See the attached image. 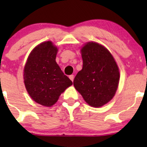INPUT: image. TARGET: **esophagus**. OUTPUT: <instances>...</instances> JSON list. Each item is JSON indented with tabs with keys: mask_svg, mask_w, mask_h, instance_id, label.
<instances>
[{
	"mask_svg": "<svg viewBox=\"0 0 147 147\" xmlns=\"http://www.w3.org/2000/svg\"><path fill=\"white\" fill-rule=\"evenodd\" d=\"M69 79L71 80L72 82L74 81V75H70V76H69Z\"/></svg>",
	"mask_w": 147,
	"mask_h": 147,
	"instance_id": "obj_1",
	"label": "esophagus"
}]
</instances>
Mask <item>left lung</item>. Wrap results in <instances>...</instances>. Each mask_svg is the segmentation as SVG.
<instances>
[{
    "instance_id": "left-lung-1",
    "label": "left lung",
    "mask_w": 147,
    "mask_h": 147,
    "mask_svg": "<svg viewBox=\"0 0 147 147\" xmlns=\"http://www.w3.org/2000/svg\"><path fill=\"white\" fill-rule=\"evenodd\" d=\"M81 53L83 67L74 78V86L89 105L100 107L114 97L119 69L111 53L97 43H88Z\"/></svg>"
}]
</instances>
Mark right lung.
<instances>
[{"instance_id":"obj_1","label":"right lung","mask_w":147,"mask_h":147,"mask_svg":"<svg viewBox=\"0 0 147 147\" xmlns=\"http://www.w3.org/2000/svg\"><path fill=\"white\" fill-rule=\"evenodd\" d=\"M57 47L51 41L34 49L24 69V82L34 101L45 106H53L72 82L64 75L55 61Z\"/></svg>"}]
</instances>
